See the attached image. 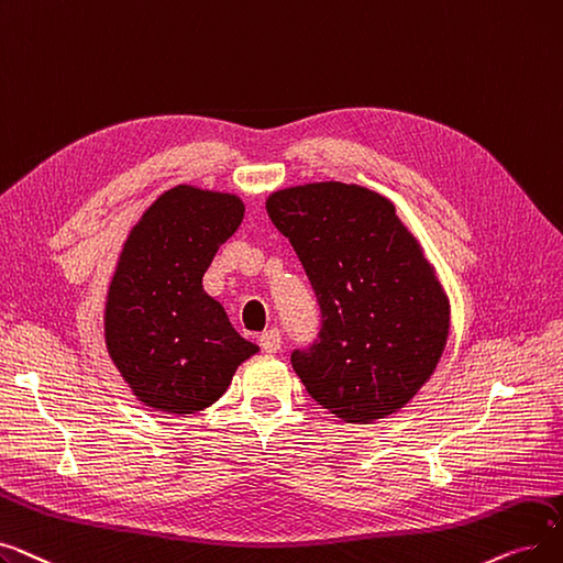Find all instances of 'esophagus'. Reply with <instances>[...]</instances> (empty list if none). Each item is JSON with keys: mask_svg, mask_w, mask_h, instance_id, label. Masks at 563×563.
Instances as JSON below:
<instances>
[{"mask_svg": "<svg viewBox=\"0 0 563 563\" xmlns=\"http://www.w3.org/2000/svg\"><path fill=\"white\" fill-rule=\"evenodd\" d=\"M258 343L265 353H277L282 347V332L277 328H271L265 330L261 336H258Z\"/></svg>", "mask_w": 563, "mask_h": 563, "instance_id": "34e87169", "label": "esophagus"}]
</instances>
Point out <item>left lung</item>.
Instances as JSON below:
<instances>
[{
  "label": "left lung",
  "instance_id": "8db88e82",
  "mask_svg": "<svg viewBox=\"0 0 563 563\" xmlns=\"http://www.w3.org/2000/svg\"><path fill=\"white\" fill-rule=\"evenodd\" d=\"M320 307V332L290 355L318 406L347 423L404 408L435 371L449 300L389 199L336 180L267 197Z\"/></svg>",
  "mask_w": 563,
  "mask_h": 563
}]
</instances>
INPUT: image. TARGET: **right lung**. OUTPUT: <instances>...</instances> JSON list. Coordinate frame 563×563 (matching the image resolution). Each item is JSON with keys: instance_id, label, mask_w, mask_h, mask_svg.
Instances as JSON below:
<instances>
[{"instance_id": "right-lung-1", "label": "right lung", "mask_w": 563, "mask_h": 563, "mask_svg": "<svg viewBox=\"0 0 563 563\" xmlns=\"http://www.w3.org/2000/svg\"><path fill=\"white\" fill-rule=\"evenodd\" d=\"M235 195L176 185L132 227L104 302V343L144 406L195 415L258 353L203 290L220 245L243 222Z\"/></svg>"}]
</instances>
